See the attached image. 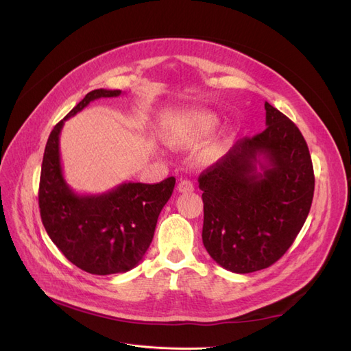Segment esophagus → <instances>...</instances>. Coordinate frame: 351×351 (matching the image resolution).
<instances>
[{
    "label": "esophagus",
    "instance_id": "34e87169",
    "mask_svg": "<svg viewBox=\"0 0 351 351\" xmlns=\"http://www.w3.org/2000/svg\"><path fill=\"white\" fill-rule=\"evenodd\" d=\"M177 189L180 193H189V192H193L195 184H193V182H190V180L183 178V180H180Z\"/></svg>",
    "mask_w": 351,
    "mask_h": 351
}]
</instances>
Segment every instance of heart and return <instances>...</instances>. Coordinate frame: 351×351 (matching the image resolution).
I'll list each match as a JSON object with an SVG mask.
<instances>
[{
	"label": "heart",
	"instance_id": "b5f03b06",
	"mask_svg": "<svg viewBox=\"0 0 351 351\" xmlns=\"http://www.w3.org/2000/svg\"><path fill=\"white\" fill-rule=\"evenodd\" d=\"M219 123V117L214 111L200 110L192 114H187L183 119L169 124L165 132V137L167 141L174 146L195 145L214 134L215 130L218 129ZM230 134H221L218 139L210 145L209 154L215 155L224 152L230 143Z\"/></svg>",
	"mask_w": 351,
	"mask_h": 351
}]
</instances>
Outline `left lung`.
I'll use <instances>...</instances> for the list:
<instances>
[{
	"mask_svg": "<svg viewBox=\"0 0 351 351\" xmlns=\"http://www.w3.org/2000/svg\"><path fill=\"white\" fill-rule=\"evenodd\" d=\"M267 129L243 137L199 176L202 240L222 268L249 274L289 250L312 206L313 165L297 125L265 102Z\"/></svg>",
	"mask_w": 351,
	"mask_h": 351,
	"instance_id": "obj_1",
	"label": "left lung"
}]
</instances>
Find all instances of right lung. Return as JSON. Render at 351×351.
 <instances>
[{"instance_id":"obj_1","label":"right lung","mask_w":351,"mask_h":351,"mask_svg":"<svg viewBox=\"0 0 351 351\" xmlns=\"http://www.w3.org/2000/svg\"><path fill=\"white\" fill-rule=\"evenodd\" d=\"M120 95L121 90L89 92L52 129L42 159V224L73 265L95 275L123 274L141 263L152 243L158 217L176 184L174 177L156 184L129 182L101 195H79L67 184L60 158L62 125L92 101Z\"/></svg>"}]
</instances>
